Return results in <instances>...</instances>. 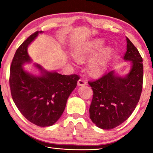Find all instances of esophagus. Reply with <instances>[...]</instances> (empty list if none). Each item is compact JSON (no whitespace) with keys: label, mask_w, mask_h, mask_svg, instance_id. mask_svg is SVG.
<instances>
[{"label":"esophagus","mask_w":153,"mask_h":153,"mask_svg":"<svg viewBox=\"0 0 153 153\" xmlns=\"http://www.w3.org/2000/svg\"><path fill=\"white\" fill-rule=\"evenodd\" d=\"M87 82L86 80L82 79H79L77 82V86H84V85H86Z\"/></svg>","instance_id":"1"}]
</instances>
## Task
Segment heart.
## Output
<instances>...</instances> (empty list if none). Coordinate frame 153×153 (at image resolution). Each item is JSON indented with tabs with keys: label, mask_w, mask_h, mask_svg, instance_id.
<instances>
[{
	"label": "heart",
	"mask_w": 153,
	"mask_h": 153,
	"mask_svg": "<svg viewBox=\"0 0 153 153\" xmlns=\"http://www.w3.org/2000/svg\"><path fill=\"white\" fill-rule=\"evenodd\" d=\"M105 41L102 39H95L75 47L72 51L74 57L77 61H83L92 57L95 54L97 55L90 59L88 67L90 73L92 75H98L104 72L113 50L110 46L102 48L105 46Z\"/></svg>",
	"instance_id": "1"
}]
</instances>
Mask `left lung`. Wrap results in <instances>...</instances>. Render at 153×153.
<instances>
[{
	"label": "left lung",
	"instance_id": "8db88e82",
	"mask_svg": "<svg viewBox=\"0 0 153 153\" xmlns=\"http://www.w3.org/2000/svg\"><path fill=\"white\" fill-rule=\"evenodd\" d=\"M127 49L123 59L129 61L130 69L125 76L111 70L88 84L93 90L90 118L99 128L111 129L128 120L140 97L143 82L142 58L126 37Z\"/></svg>",
	"mask_w": 153,
	"mask_h": 153
}]
</instances>
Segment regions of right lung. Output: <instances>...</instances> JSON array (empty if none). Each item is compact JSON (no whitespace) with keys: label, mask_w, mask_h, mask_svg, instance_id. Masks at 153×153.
<instances>
[{"label":"right lung","mask_w":153,"mask_h":153,"mask_svg":"<svg viewBox=\"0 0 153 153\" xmlns=\"http://www.w3.org/2000/svg\"><path fill=\"white\" fill-rule=\"evenodd\" d=\"M42 32H36L17 48L10 69L9 84L13 100L21 113L36 126L48 127L61 117L79 77L75 74L65 76L49 71L39 64H34L39 75L25 70L24 65L32 61L28 46Z\"/></svg>","instance_id":"add662e5"}]
</instances>
